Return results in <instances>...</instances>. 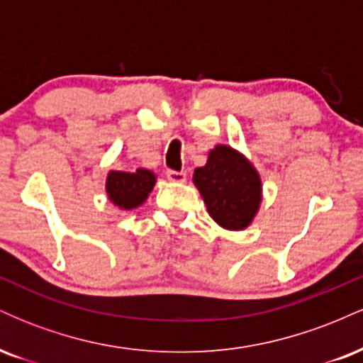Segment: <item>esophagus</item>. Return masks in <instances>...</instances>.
<instances>
[{"instance_id": "obj_1", "label": "esophagus", "mask_w": 363, "mask_h": 363, "mask_svg": "<svg viewBox=\"0 0 363 363\" xmlns=\"http://www.w3.org/2000/svg\"><path fill=\"white\" fill-rule=\"evenodd\" d=\"M165 176H167V179L170 182H184L186 181V172H179V170H172L169 169L167 172H165Z\"/></svg>"}]
</instances>
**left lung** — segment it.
<instances>
[{"label": "left lung", "instance_id": "left-lung-1", "mask_svg": "<svg viewBox=\"0 0 363 363\" xmlns=\"http://www.w3.org/2000/svg\"><path fill=\"white\" fill-rule=\"evenodd\" d=\"M208 213L227 230H244L261 205V179L251 162L227 145H216L193 176Z\"/></svg>", "mask_w": 363, "mask_h": 363}]
</instances>
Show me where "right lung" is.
Wrapping results in <instances>:
<instances>
[{
    "label": "right lung",
    "mask_w": 363,
    "mask_h": 363,
    "mask_svg": "<svg viewBox=\"0 0 363 363\" xmlns=\"http://www.w3.org/2000/svg\"><path fill=\"white\" fill-rule=\"evenodd\" d=\"M153 186H155V174L147 169H136V172L111 170L106 181L107 196L121 210H133L143 205Z\"/></svg>",
    "instance_id": "1"
}]
</instances>
